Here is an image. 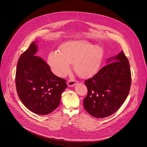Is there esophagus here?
<instances>
[{"label": "esophagus", "mask_w": 147, "mask_h": 147, "mask_svg": "<svg viewBox=\"0 0 147 147\" xmlns=\"http://www.w3.org/2000/svg\"><path fill=\"white\" fill-rule=\"evenodd\" d=\"M77 83V82L76 80H68L67 84L69 87H73Z\"/></svg>", "instance_id": "obj_1"}]
</instances>
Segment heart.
I'll use <instances>...</instances> for the list:
<instances>
[{"instance_id": "1", "label": "heart", "mask_w": 147, "mask_h": 147, "mask_svg": "<svg viewBox=\"0 0 147 147\" xmlns=\"http://www.w3.org/2000/svg\"><path fill=\"white\" fill-rule=\"evenodd\" d=\"M104 57V50L86 40H73L62 44L59 51L49 53L47 62L51 71L64 77L73 63L75 72L81 77L89 78L100 70Z\"/></svg>"}]
</instances>
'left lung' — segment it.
Wrapping results in <instances>:
<instances>
[{
  "instance_id": "left-lung-1",
  "label": "left lung",
  "mask_w": 147,
  "mask_h": 147,
  "mask_svg": "<svg viewBox=\"0 0 147 147\" xmlns=\"http://www.w3.org/2000/svg\"><path fill=\"white\" fill-rule=\"evenodd\" d=\"M107 63L93 77L85 81L88 94L83 100L84 107L96 118L115 113L126 100L131 87L129 64L123 51Z\"/></svg>"
}]
</instances>
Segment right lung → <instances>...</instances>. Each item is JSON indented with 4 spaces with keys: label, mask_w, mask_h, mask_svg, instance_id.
Returning a JSON list of instances; mask_svg holds the SVG:
<instances>
[{
    "label": "right lung",
    "mask_w": 147,
    "mask_h": 147,
    "mask_svg": "<svg viewBox=\"0 0 147 147\" xmlns=\"http://www.w3.org/2000/svg\"><path fill=\"white\" fill-rule=\"evenodd\" d=\"M36 41L21 55L16 71L18 96L26 108L40 115H47L60 104L63 91L67 87L64 79L53 74L50 66L36 56Z\"/></svg>",
    "instance_id": "right-lung-1"
}]
</instances>
